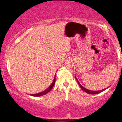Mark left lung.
Listing matches in <instances>:
<instances>
[{
  "mask_svg": "<svg viewBox=\"0 0 122 122\" xmlns=\"http://www.w3.org/2000/svg\"><path fill=\"white\" fill-rule=\"evenodd\" d=\"M76 80H77V81L78 84H79V85H80V86L82 90L84 91L85 92H86V93H89V94H97V93H100V92H102V91H104V90H106V89H102V90H100V91H93L88 90V89H86V88H85L84 87H83V86H82V85H81L80 84V82H79V81L77 80V79H76Z\"/></svg>",
  "mask_w": 122,
  "mask_h": 122,
  "instance_id": "8db88e82",
  "label": "left lung"
}]
</instances>
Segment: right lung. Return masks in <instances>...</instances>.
<instances>
[{"mask_svg":"<svg viewBox=\"0 0 122 122\" xmlns=\"http://www.w3.org/2000/svg\"><path fill=\"white\" fill-rule=\"evenodd\" d=\"M55 82H56V77H54V80H53V81L52 82V84H51V85H50V86L47 88V89H46L45 91H44L42 92H40V93H37V94H33L31 95L32 96H42V95H44L45 94H46V93H48L50 91V90H51V89H52L53 86H54V84H55Z\"/></svg>","mask_w":122,"mask_h":122,"instance_id":"add662e5","label":"right lung"}]
</instances>
